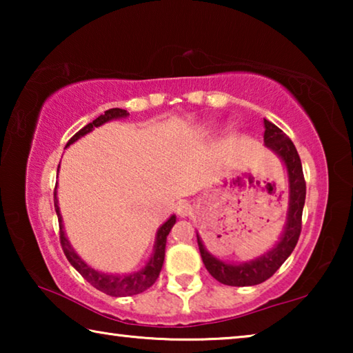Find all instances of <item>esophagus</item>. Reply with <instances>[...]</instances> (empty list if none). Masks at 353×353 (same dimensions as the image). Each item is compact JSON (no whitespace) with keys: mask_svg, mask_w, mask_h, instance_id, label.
Returning <instances> with one entry per match:
<instances>
[{"mask_svg":"<svg viewBox=\"0 0 353 353\" xmlns=\"http://www.w3.org/2000/svg\"><path fill=\"white\" fill-rule=\"evenodd\" d=\"M176 212L181 218H187L191 213H193V205H191L187 201H181L176 207Z\"/></svg>","mask_w":353,"mask_h":353,"instance_id":"esophagus-1","label":"esophagus"}]
</instances>
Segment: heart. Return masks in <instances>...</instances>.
<instances>
[{"mask_svg":"<svg viewBox=\"0 0 353 353\" xmlns=\"http://www.w3.org/2000/svg\"><path fill=\"white\" fill-rule=\"evenodd\" d=\"M210 128H212V124H208V123H207V124H202V126H201V132H207V130L210 129Z\"/></svg>","mask_w":353,"mask_h":353,"instance_id":"1","label":"heart"}]
</instances>
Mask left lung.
I'll list each match as a JSON object with an SVG mask.
<instances>
[{
  "mask_svg": "<svg viewBox=\"0 0 353 353\" xmlns=\"http://www.w3.org/2000/svg\"><path fill=\"white\" fill-rule=\"evenodd\" d=\"M263 124H265V135H263L265 146L282 160L286 174H288V212H286V223L279 241L270 250H266L265 254L254 260L230 263L219 260L218 256L208 252L201 235L196 234L199 252L207 271L218 282L229 286H252L270 279L294 250L302 229V210L303 204H305L307 187L302 172L301 157H299L297 149L292 145V141L276 124L268 121V119H265Z\"/></svg>",
  "mask_w": 353,
  "mask_h": 353,
  "instance_id": "1",
  "label": "left lung"
}]
</instances>
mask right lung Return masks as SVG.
Segmentation results:
<instances>
[{"label":"right lung","mask_w":353,"mask_h":353,"mask_svg":"<svg viewBox=\"0 0 353 353\" xmlns=\"http://www.w3.org/2000/svg\"><path fill=\"white\" fill-rule=\"evenodd\" d=\"M128 117H129V112L124 109L105 110L104 115H99L97 119H93V123H88L87 126H83L79 130V132H76L73 137H71L65 148H68L70 145H73L74 141L82 139V137L90 134L94 128L103 126V124L113 121V119H121V118H128ZM59 168H61V165H59ZM54 208H56V213L59 218V229H61V244H62L63 254L67 255V259L71 263V266H73L74 270L79 272L81 276L85 279L92 286H94V288L105 292V294H109V296L123 297V296L140 294V292H143L145 290H148L149 286L154 285V282L159 277L160 271H162L163 260H165L166 236H168V234L171 232L172 225L176 224V214H171V216L159 227L157 234H155L152 254H151V256H149V260L145 263V266H143L141 270L135 271V272H126V274H109V272L94 270V268H92L90 265H87V263L81 259V255L73 249V246H71V243L68 241L67 235H65L63 219L61 214V208H59L57 185H56V191H54Z\"/></svg>","instance_id":"right-lung-1"}]
</instances>
